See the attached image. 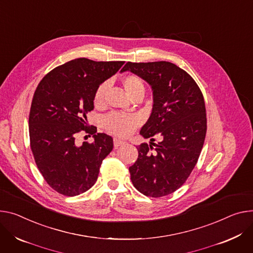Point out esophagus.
Masks as SVG:
<instances>
[{"label": "esophagus", "mask_w": 253, "mask_h": 253, "mask_svg": "<svg viewBox=\"0 0 253 253\" xmlns=\"http://www.w3.org/2000/svg\"><path fill=\"white\" fill-rule=\"evenodd\" d=\"M113 143H114L115 147H119V146H122V145L126 144V142L124 140H121V139H118V138H114Z\"/></svg>", "instance_id": "obj_1"}]
</instances>
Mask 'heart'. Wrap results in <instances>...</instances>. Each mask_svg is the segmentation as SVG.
Returning a JSON list of instances; mask_svg holds the SVG:
<instances>
[{"mask_svg": "<svg viewBox=\"0 0 253 253\" xmlns=\"http://www.w3.org/2000/svg\"><path fill=\"white\" fill-rule=\"evenodd\" d=\"M121 83L126 94L131 99L137 96L144 95L145 85L140 77L129 74L122 79ZM107 89V83H103L97 87L94 95V104L96 107H101L104 104ZM139 123L140 119L136 115L121 113H110L103 120L104 127L107 131L121 137H126L130 135L136 129V127L139 125Z\"/></svg>", "mask_w": 253, "mask_h": 253, "instance_id": "obj_1", "label": "heart"}]
</instances>
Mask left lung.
Returning <instances> with one entry per match:
<instances>
[{
    "instance_id": "1",
    "label": "left lung",
    "mask_w": 253,
    "mask_h": 253,
    "mask_svg": "<svg viewBox=\"0 0 253 253\" xmlns=\"http://www.w3.org/2000/svg\"><path fill=\"white\" fill-rule=\"evenodd\" d=\"M130 71L146 81L153 90L152 113L140 134L155 141L137 147L138 158L129 168L133 186L141 194L160 198L186 182L198 163L206 132V107L195 80L169 61L130 62Z\"/></svg>"
}]
</instances>
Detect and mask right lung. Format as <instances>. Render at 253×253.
Returning a JSON list of instances; mask_svg holds the SVG:
<instances>
[{"instance_id":"1","label":"right lung","mask_w":253,"mask_h":253,"mask_svg":"<svg viewBox=\"0 0 253 253\" xmlns=\"http://www.w3.org/2000/svg\"><path fill=\"white\" fill-rule=\"evenodd\" d=\"M124 61H94L84 57L59 65L38 84L29 114L30 147L35 164L49 187L74 197L97 181L104 158L113 149L112 137L87 127L97 87L116 74ZM80 131L94 143L77 144Z\"/></svg>"}]
</instances>
